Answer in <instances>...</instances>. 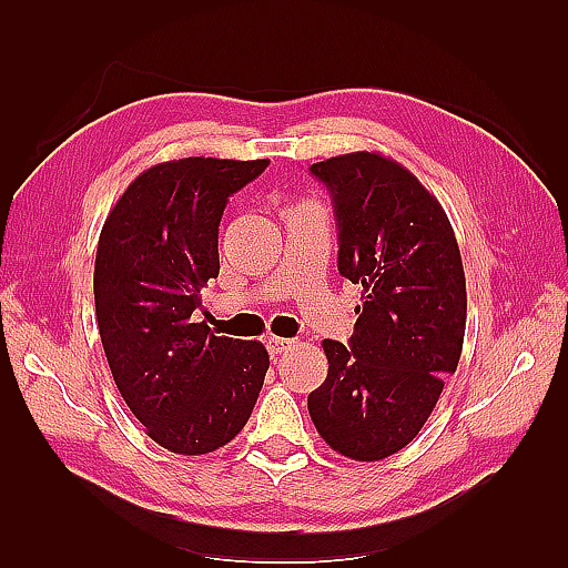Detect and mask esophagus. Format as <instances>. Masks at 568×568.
I'll list each match as a JSON object with an SVG mask.
<instances>
[{"mask_svg": "<svg viewBox=\"0 0 568 568\" xmlns=\"http://www.w3.org/2000/svg\"><path fill=\"white\" fill-rule=\"evenodd\" d=\"M295 346H297L295 339H283V336H271L268 339L271 356H281L285 352H291V348H295Z\"/></svg>", "mask_w": 568, "mask_h": 568, "instance_id": "esophagus-1", "label": "esophagus"}]
</instances>
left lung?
I'll return each mask as SVG.
<instances>
[{
  "mask_svg": "<svg viewBox=\"0 0 568 568\" xmlns=\"http://www.w3.org/2000/svg\"><path fill=\"white\" fill-rule=\"evenodd\" d=\"M310 171L332 192L339 273L364 287L348 346L322 342L329 371L310 417L334 452L381 462L417 437L462 358V251L439 200L388 155L344 153Z\"/></svg>",
  "mask_w": 568,
  "mask_h": 568,
  "instance_id": "left-lung-1",
  "label": "left lung"
}]
</instances>
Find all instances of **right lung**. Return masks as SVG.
Returning a JSON list of instances; mask_svg holds the SVG:
<instances>
[{"label":"right lung","instance_id":"right-lung-1","mask_svg":"<svg viewBox=\"0 0 568 568\" xmlns=\"http://www.w3.org/2000/svg\"><path fill=\"white\" fill-rule=\"evenodd\" d=\"M271 161L190 159L143 171L116 200L94 258V312L119 393L149 437L183 456L210 454L244 429L268 352L192 320L220 275L229 195Z\"/></svg>","mask_w":568,"mask_h":568}]
</instances>
